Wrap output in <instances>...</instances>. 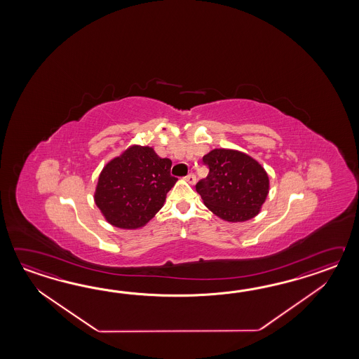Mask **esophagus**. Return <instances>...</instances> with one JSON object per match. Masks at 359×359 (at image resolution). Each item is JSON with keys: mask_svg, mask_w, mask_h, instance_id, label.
<instances>
[{"mask_svg": "<svg viewBox=\"0 0 359 359\" xmlns=\"http://www.w3.org/2000/svg\"><path fill=\"white\" fill-rule=\"evenodd\" d=\"M186 181L191 183V184H194V183L196 182V176L194 173H190V175L186 176Z\"/></svg>", "mask_w": 359, "mask_h": 359, "instance_id": "34e87169", "label": "esophagus"}]
</instances>
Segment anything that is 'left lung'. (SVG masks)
I'll return each mask as SVG.
<instances>
[{
    "label": "left lung",
    "mask_w": 359,
    "mask_h": 359,
    "mask_svg": "<svg viewBox=\"0 0 359 359\" xmlns=\"http://www.w3.org/2000/svg\"><path fill=\"white\" fill-rule=\"evenodd\" d=\"M209 175L196 183L206 208L223 221L245 222L259 213L267 198V172L248 154L214 149L203 158Z\"/></svg>",
    "instance_id": "left-lung-1"
}]
</instances>
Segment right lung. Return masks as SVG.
I'll return each instance as SVG.
<instances>
[{"label": "right lung", "mask_w": 359, "mask_h": 359, "mask_svg": "<svg viewBox=\"0 0 359 359\" xmlns=\"http://www.w3.org/2000/svg\"><path fill=\"white\" fill-rule=\"evenodd\" d=\"M170 167V159H161L149 146H130L109 161L95 191V203L105 219L118 229L144 227L177 182Z\"/></svg>", "instance_id": "right-lung-1"}]
</instances>
